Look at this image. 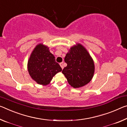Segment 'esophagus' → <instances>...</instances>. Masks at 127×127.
I'll return each instance as SVG.
<instances>
[{
    "mask_svg": "<svg viewBox=\"0 0 127 127\" xmlns=\"http://www.w3.org/2000/svg\"><path fill=\"white\" fill-rule=\"evenodd\" d=\"M60 67H62V69H63L64 68V65H63V62H62V63H60Z\"/></svg>",
    "mask_w": 127,
    "mask_h": 127,
    "instance_id": "1",
    "label": "esophagus"
}]
</instances>
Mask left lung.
<instances>
[{
    "instance_id": "obj_1",
    "label": "left lung",
    "mask_w": 127,
    "mask_h": 127,
    "mask_svg": "<svg viewBox=\"0 0 127 127\" xmlns=\"http://www.w3.org/2000/svg\"><path fill=\"white\" fill-rule=\"evenodd\" d=\"M64 61L67 65L62 73L72 87L81 88L91 81L95 71L94 63L88 50L81 44L77 43L70 48Z\"/></svg>"
}]
</instances>
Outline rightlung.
Instances as JSON below:
<instances>
[{
	"mask_svg": "<svg viewBox=\"0 0 127 127\" xmlns=\"http://www.w3.org/2000/svg\"><path fill=\"white\" fill-rule=\"evenodd\" d=\"M28 70L32 79L37 84L47 85L54 76L62 71L49 47L42 43L35 46L28 62Z\"/></svg>",
	"mask_w": 127,
	"mask_h": 127,
	"instance_id": "add662e5",
	"label": "right lung"
}]
</instances>
